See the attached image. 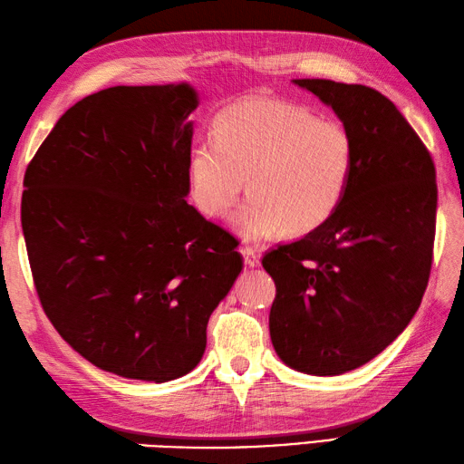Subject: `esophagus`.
<instances>
[{
  "label": "esophagus",
  "instance_id": "esophagus-1",
  "mask_svg": "<svg viewBox=\"0 0 464 464\" xmlns=\"http://www.w3.org/2000/svg\"><path fill=\"white\" fill-rule=\"evenodd\" d=\"M240 252L244 256V264L248 267H256L260 264V256H258V252L252 248V246H242Z\"/></svg>",
  "mask_w": 464,
  "mask_h": 464
}]
</instances>
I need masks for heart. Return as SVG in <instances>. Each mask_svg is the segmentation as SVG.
<instances>
[{
    "label": "heart",
    "mask_w": 464,
    "mask_h": 464,
    "mask_svg": "<svg viewBox=\"0 0 464 464\" xmlns=\"http://www.w3.org/2000/svg\"><path fill=\"white\" fill-rule=\"evenodd\" d=\"M214 140L190 149L192 198L204 214L222 218L248 177L252 197L236 222L250 240L317 230L342 206L353 177L352 132L284 99L252 97L226 107L214 121Z\"/></svg>",
    "instance_id": "1"
}]
</instances>
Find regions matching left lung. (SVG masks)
Here are the masks:
<instances>
[{
  "label": "left lung",
  "mask_w": 464,
  "mask_h": 464,
  "mask_svg": "<svg viewBox=\"0 0 464 464\" xmlns=\"http://www.w3.org/2000/svg\"><path fill=\"white\" fill-rule=\"evenodd\" d=\"M294 83L342 119L355 167L332 218L262 258L276 284L270 337L292 369L342 375L393 343L423 300L437 224L435 162L379 91L329 79Z\"/></svg>",
  "instance_id": "1"
}]
</instances>
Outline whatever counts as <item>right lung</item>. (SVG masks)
<instances>
[{"label": "right lung", "instance_id": "add662e5", "mask_svg": "<svg viewBox=\"0 0 464 464\" xmlns=\"http://www.w3.org/2000/svg\"><path fill=\"white\" fill-rule=\"evenodd\" d=\"M197 107L188 83L92 92L25 170L39 302L102 372L154 383L192 372L210 314L244 267L234 236L184 200Z\"/></svg>", "mask_w": 464, "mask_h": 464}]
</instances>
